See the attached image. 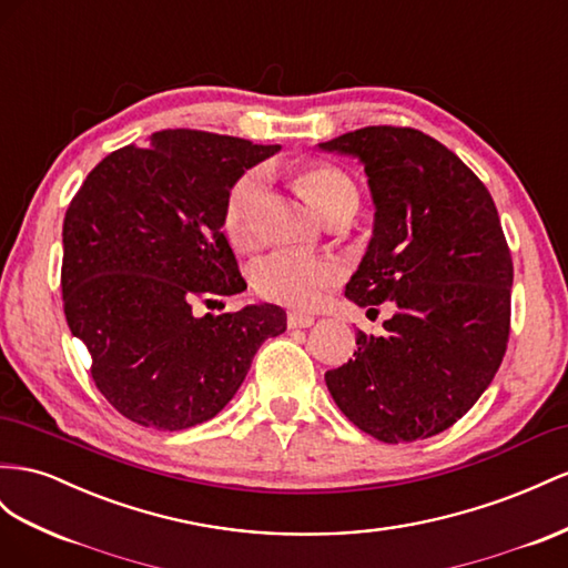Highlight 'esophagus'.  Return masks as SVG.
Segmentation results:
<instances>
[{"label": "esophagus", "instance_id": "34e87169", "mask_svg": "<svg viewBox=\"0 0 568 568\" xmlns=\"http://www.w3.org/2000/svg\"><path fill=\"white\" fill-rule=\"evenodd\" d=\"M286 325H288L291 329H305V327H313V325H315V317L294 311V313H288Z\"/></svg>", "mask_w": 568, "mask_h": 568}]
</instances>
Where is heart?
<instances>
[{
    "label": "heart",
    "instance_id": "obj_1",
    "mask_svg": "<svg viewBox=\"0 0 568 568\" xmlns=\"http://www.w3.org/2000/svg\"><path fill=\"white\" fill-rule=\"evenodd\" d=\"M263 186L265 174L253 170L243 174L226 195L222 224L226 236L241 248H251L255 243V212ZM296 186L320 217L332 210L358 205L354 181L332 164H303L296 172ZM334 280L336 267L332 263L298 253H274L253 270V284L260 294L294 308H313Z\"/></svg>",
    "mask_w": 568,
    "mask_h": 568
}]
</instances>
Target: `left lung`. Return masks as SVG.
I'll list each match as a JSON object with an SVG mask.
<instances>
[{"label": "left lung", "mask_w": 568, "mask_h": 568, "mask_svg": "<svg viewBox=\"0 0 568 568\" xmlns=\"http://www.w3.org/2000/svg\"><path fill=\"white\" fill-rule=\"evenodd\" d=\"M317 148L356 158L375 205L346 298L396 305L385 336L356 334V358L325 373L327 389L375 439H427L464 418L507 351L514 265L495 201L416 129L367 126Z\"/></svg>", "instance_id": "1"}]
</instances>
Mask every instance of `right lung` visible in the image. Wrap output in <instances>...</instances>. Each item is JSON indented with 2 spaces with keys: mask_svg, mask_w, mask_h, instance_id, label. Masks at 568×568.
Here are the masks:
<instances>
[{
  "mask_svg": "<svg viewBox=\"0 0 568 568\" xmlns=\"http://www.w3.org/2000/svg\"><path fill=\"white\" fill-rule=\"evenodd\" d=\"M280 145L158 131L106 155L71 201L61 294L90 375L121 416L186 430L232 402L260 344L286 329L280 305L197 317V301L246 291L222 232L234 183Z\"/></svg>",
  "mask_w": 568,
  "mask_h": 568,
  "instance_id": "1",
  "label": "right lung"
}]
</instances>
